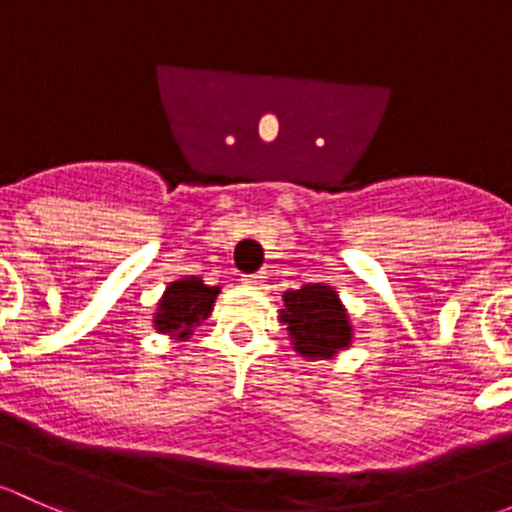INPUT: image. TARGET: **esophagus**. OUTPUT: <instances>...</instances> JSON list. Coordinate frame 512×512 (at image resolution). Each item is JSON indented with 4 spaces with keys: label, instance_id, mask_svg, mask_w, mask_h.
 Segmentation results:
<instances>
[{
    "label": "esophagus",
    "instance_id": "obj_1",
    "mask_svg": "<svg viewBox=\"0 0 512 512\" xmlns=\"http://www.w3.org/2000/svg\"><path fill=\"white\" fill-rule=\"evenodd\" d=\"M263 278L266 276H261V273H254V276H244L241 278V281H244V286H251V288H263Z\"/></svg>",
    "mask_w": 512,
    "mask_h": 512
}]
</instances>
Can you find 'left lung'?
Segmentation results:
<instances>
[{
    "label": "left lung",
    "instance_id": "left-lung-1",
    "mask_svg": "<svg viewBox=\"0 0 512 512\" xmlns=\"http://www.w3.org/2000/svg\"><path fill=\"white\" fill-rule=\"evenodd\" d=\"M278 320L286 325L291 347L303 360H333L355 340L350 313L328 283H305L283 293Z\"/></svg>",
    "mask_w": 512,
    "mask_h": 512
}]
</instances>
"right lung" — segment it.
I'll return each instance as SVG.
<instances>
[{
    "label": "right lung",
    "mask_w": 512,
    "mask_h": 512,
    "mask_svg": "<svg viewBox=\"0 0 512 512\" xmlns=\"http://www.w3.org/2000/svg\"><path fill=\"white\" fill-rule=\"evenodd\" d=\"M221 286H207L199 276H182L167 283L152 313V328L170 340H189L194 330L212 315Z\"/></svg>",
    "instance_id": "add662e5"
}]
</instances>
